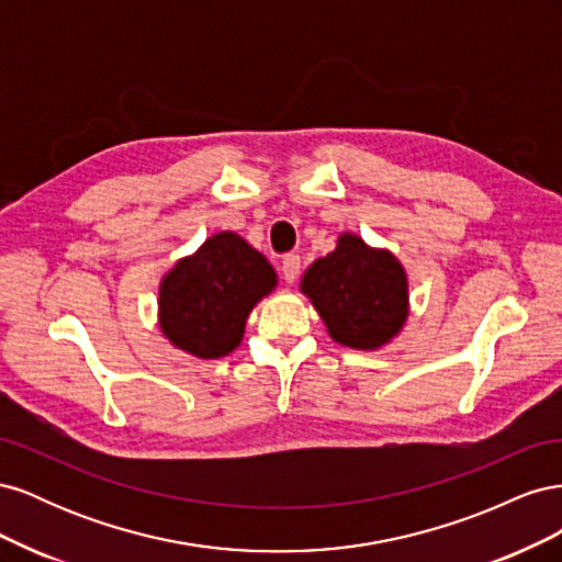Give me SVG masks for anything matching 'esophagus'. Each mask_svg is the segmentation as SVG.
<instances>
[{"instance_id": "34e87169", "label": "esophagus", "mask_w": 562, "mask_h": 562, "mask_svg": "<svg viewBox=\"0 0 562 562\" xmlns=\"http://www.w3.org/2000/svg\"><path fill=\"white\" fill-rule=\"evenodd\" d=\"M297 274H300V255L288 252L281 260V277L285 279V283H293Z\"/></svg>"}]
</instances>
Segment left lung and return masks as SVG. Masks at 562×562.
Wrapping results in <instances>:
<instances>
[{"instance_id":"8db88e82","label":"left lung","mask_w":562,"mask_h":562,"mask_svg":"<svg viewBox=\"0 0 562 562\" xmlns=\"http://www.w3.org/2000/svg\"><path fill=\"white\" fill-rule=\"evenodd\" d=\"M300 288L328 335L351 349H380L401 333L407 318L403 265L356 234L339 236L337 248L304 271Z\"/></svg>"}]
</instances>
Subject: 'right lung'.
<instances>
[{"label":"right lung","mask_w":562,"mask_h":562,"mask_svg":"<svg viewBox=\"0 0 562 562\" xmlns=\"http://www.w3.org/2000/svg\"><path fill=\"white\" fill-rule=\"evenodd\" d=\"M274 288L262 252L234 232L213 234L161 279V333L196 359H220L241 345L248 314Z\"/></svg>","instance_id":"add662e5"}]
</instances>
